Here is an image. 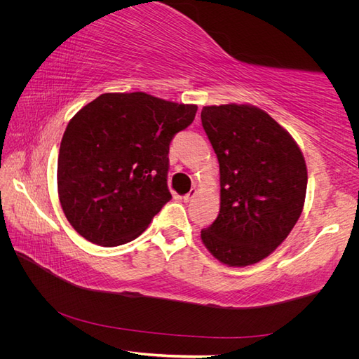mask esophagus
Masks as SVG:
<instances>
[{
    "instance_id": "34e87169",
    "label": "esophagus",
    "mask_w": 359,
    "mask_h": 359,
    "mask_svg": "<svg viewBox=\"0 0 359 359\" xmlns=\"http://www.w3.org/2000/svg\"><path fill=\"white\" fill-rule=\"evenodd\" d=\"M196 193H198V190H196V189H191L189 193L184 194V196H182V201H184V202H190L194 196H196Z\"/></svg>"
}]
</instances>
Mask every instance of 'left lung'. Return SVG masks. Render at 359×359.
Listing matches in <instances>:
<instances>
[{
	"label": "left lung",
	"mask_w": 359,
	"mask_h": 359,
	"mask_svg": "<svg viewBox=\"0 0 359 359\" xmlns=\"http://www.w3.org/2000/svg\"><path fill=\"white\" fill-rule=\"evenodd\" d=\"M201 118L220 166V211L201 240L227 266L257 264L286 240L302 212V151L253 104L203 106Z\"/></svg>",
	"instance_id": "8db88e82"
}]
</instances>
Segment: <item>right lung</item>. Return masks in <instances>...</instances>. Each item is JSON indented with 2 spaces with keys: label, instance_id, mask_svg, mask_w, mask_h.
<instances>
[{
  "label": "right lung",
  "instance_id": "add662e5",
  "mask_svg": "<svg viewBox=\"0 0 359 359\" xmlns=\"http://www.w3.org/2000/svg\"><path fill=\"white\" fill-rule=\"evenodd\" d=\"M196 104L147 93H106L83 106L64 132L58 198L73 229L90 243L121 245L142 233L168 189L169 144Z\"/></svg>",
  "mask_w": 359,
  "mask_h": 359
}]
</instances>
